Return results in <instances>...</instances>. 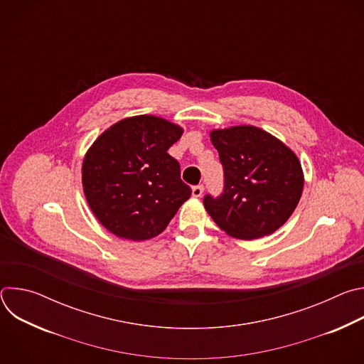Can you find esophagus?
I'll use <instances>...</instances> for the list:
<instances>
[{"label":"esophagus","mask_w":364,"mask_h":364,"mask_svg":"<svg viewBox=\"0 0 364 364\" xmlns=\"http://www.w3.org/2000/svg\"><path fill=\"white\" fill-rule=\"evenodd\" d=\"M203 191H204V186L203 184H198V186L193 187V196L194 197H201Z\"/></svg>","instance_id":"obj_1"}]
</instances>
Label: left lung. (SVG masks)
<instances>
[{
	"label": "left lung",
	"instance_id": "8db88e82",
	"mask_svg": "<svg viewBox=\"0 0 364 364\" xmlns=\"http://www.w3.org/2000/svg\"><path fill=\"white\" fill-rule=\"evenodd\" d=\"M223 166L220 196L205 194L207 213L228 235L257 239L274 233L301 198L304 174L296 155L279 139L250 125L210 134Z\"/></svg>",
	"mask_w": 364,
	"mask_h": 364
}]
</instances>
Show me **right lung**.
Segmentation results:
<instances>
[{
    "instance_id": "add662e5",
    "label": "right lung",
    "mask_w": 364,
    "mask_h": 364,
    "mask_svg": "<svg viewBox=\"0 0 364 364\" xmlns=\"http://www.w3.org/2000/svg\"><path fill=\"white\" fill-rule=\"evenodd\" d=\"M183 129L163 118L122 119L89 148L82 167L86 200L111 233L129 240L160 235L191 188L180 164L167 152Z\"/></svg>"
}]
</instances>
